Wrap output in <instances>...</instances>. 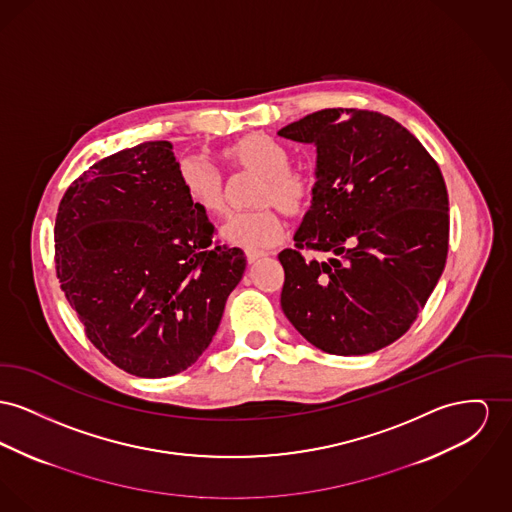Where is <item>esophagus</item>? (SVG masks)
Listing matches in <instances>:
<instances>
[{
  "instance_id": "obj_1",
  "label": "esophagus",
  "mask_w": 512,
  "mask_h": 512,
  "mask_svg": "<svg viewBox=\"0 0 512 512\" xmlns=\"http://www.w3.org/2000/svg\"><path fill=\"white\" fill-rule=\"evenodd\" d=\"M266 252H246V260L248 264H256L260 258H264Z\"/></svg>"
}]
</instances>
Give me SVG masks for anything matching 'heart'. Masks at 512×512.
I'll return each instance as SVG.
<instances>
[{
    "mask_svg": "<svg viewBox=\"0 0 512 512\" xmlns=\"http://www.w3.org/2000/svg\"><path fill=\"white\" fill-rule=\"evenodd\" d=\"M227 165L254 172L260 182L254 192V211L233 215L221 227V239L248 252H260L275 246L283 223L272 205L289 217H299L308 209L314 194V182L307 172L289 167V155L273 139L260 134L246 136L221 151ZM178 184L198 211L219 215L227 207L223 176L196 157H182L176 167Z\"/></svg>",
    "mask_w": 512,
    "mask_h": 512,
    "instance_id": "obj_1",
    "label": "heart"
}]
</instances>
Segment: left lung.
<instances>
[{"instance_id":"8db88e82","label":"left lung","mask_w":512,"mask_h":512,"mask_svg":"<svg viewBox=\"0 0 512 512\" xmlns=\"http://www.w3.org/2000/svg\"><path fill=\"white\" fill-rule=\"evenodd\" d=\"M277 136L316 147L310 209L279 252L281 308L332 355H367L402 338L446 264L448 194L435 159L371 110L326 108ZM303 249L328 261H307Z\"/></svg>"}]
</instances>
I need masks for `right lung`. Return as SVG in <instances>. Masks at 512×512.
I'll return each instance as SVG.
<instances>
[{
	"instance_id": "right-lung-1",
	"label": "right lung",
	"mask_w": 512,
	"mask_h": 512,
	"mask_svg": "<svg viewBox=\"0 0 512 512\" xmlns=\"http://www.w3.org/2000/svg\"><path fill=\"white\" fill-rule=\"evenodd\" d=\"M169 141L118 151L69 186L56 273L89 341L141 378L172 376L213 340L246 268L184 196Z\"/></svg>"
}]
</instances>
